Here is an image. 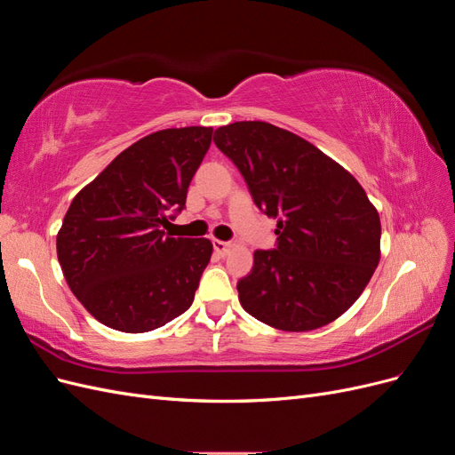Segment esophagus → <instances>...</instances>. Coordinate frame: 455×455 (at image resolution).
Segmentation results:
<instances>
[{
	"mask_svg": "<svg viewBox=\"0 0 455 455\" xmlns=\"http://www.w3.org/2000/svg\"><path fill=\"white\" fill-rule=\"evenodd\" d=\"M212 246L214 251L220 254V256H226L231 249V243H226V241H220V239H212Z\"/></svg>",
	"mask_w": 455,
	"mask_h": 455,
	"instance_id": "1",
	"label": "esophagus"
}]
</instances>
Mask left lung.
<instances>
[{
    "mask_svg": "<svg viewBox=\"0 0 455 455\" xmlns=\"http://www.w3.org/2000/svg\"><path fill=\"white\" fill-rule=\"evenodd\" d=\"M214 144L243 174L258 209L277 220V243L256 251L237 283L254 319L286 332L336 321L363 294L379 261V214L355 178L298 134L237 121Z\"/></svg>",
    "mask_w": 455,
    "mask_h": 455,
    "instance_id": "1",
    "label": "left lung"
}]
</instances>
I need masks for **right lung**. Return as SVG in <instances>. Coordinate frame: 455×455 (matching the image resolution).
Segmentation results:
<instances>
[{
	"label": "right lung",
	"instance_id": "right-lung-1",
	"mask_svg": "<svg viewBox=\"0 0 455 455\" xmlns=\"http://www.w3.org/2000/svg\"><path fill=\"white\" fill-rule=\"evenodd\" d=\"M212 127L144 136L74 197L57 235L68 286L102 324L149 332L194 304L211 261L209 239L172 237Z\"/></svg>",
	"mask_w": 455,
	"mask_h": 455
}]
</instances>
